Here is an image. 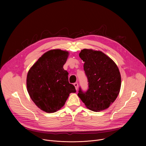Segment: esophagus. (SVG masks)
Segmentation results:
<instances>
[{
    "mask_svg": "<svg viewBox=\"0 0 146 146\" xmlns=\"http://www.w3.org/2000/svg\"><path fill=\"white\" fill-rule=\"evenodd\" d=\"M74 87H75V88H76V90L77 91V90H78V83H77V82H75V83H74Z\"/></svg>",
    "mask_w": 146,
    "mask_h": 146,
    "instance_id": "1",
    "label": "esophagus"
}]
</instances>
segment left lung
<instances>
[{
    "label": "left lung",
    "mask_w": 146,
    "mask_h": 146,
    "mask_svg": "<svg viewBox=\"0 0 146 146\" xmlns=\"http://www.w3.org/2000/svg\"><path fill=\"white\" fill-rule=\"evenodd\" d=\"M79 56L84 62L89 88L83 92L80 88L78 97L92 111L108 109L117 98L121 88V74L117 65L100 51L83 49Z\"/></svg>",
    "instance_id": "obj_1"
}]
</instances>
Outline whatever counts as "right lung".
<instances>
[{
    "instance_id": "1",
    "label": "right lung",
    "mask_w": 146,
    "mask_h": 146,
    "mask_svg": "<svg viewBox=\"0 0 146 146\" xmlns=\"http://www.w3.org/2000/svg\"><path fill=\"white\" fill-rule=\"evenodd\" d=\"M69 52L51 50L41 56L29 69L27 78L28 94L41 110L54 113L63 107L69 94L76 92L63 68Z\"/></svg>"
}]
</instances>
